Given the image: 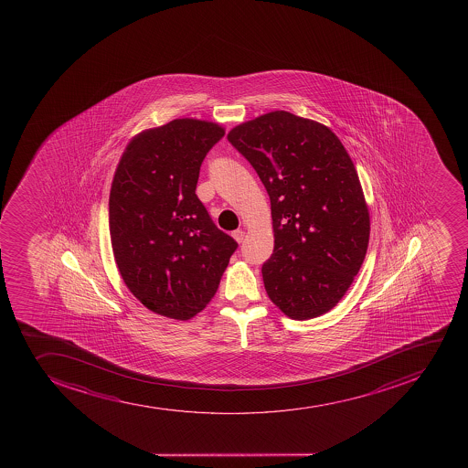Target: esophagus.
<instances>
[{"label": "esophagus", "instance_id": "1", "mask_svg": "<svg viewBox=\"0 0 468 468\" xmlns=\"http://www.w3.org/2000/svg\"><path fill=\"white\" fill-rule=\"evenodd\" d=\"M231 237L235 238V241H237L238 244H241V242L244 241V237H246V231L235 230L231 233Z\"/></svg>", "mask_w": 468, "mask_h": 468}]
</instances>
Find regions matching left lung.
Here are the masks:
<instances>
[{"label": "left lung", "instance_id": "obj_1", "mask_svg": "<svg viewBox=\"0 0 468 468\" xmlns=\"http://www.w3.org/2000/svg\"><path fill=\"white\" fill-rule=\"evenodd\" d=\"M227 139L271 203L273 255L262 265L270 299L294 320L333 310L369 244V210L346 149L328 126L288 112L244 122Z\"/></svg>", "mask_w": 468, "mask_h": 468}]
</instances>
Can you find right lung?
<instances>
[{
    "instance_id": "right-lung-1",
    "label": "right lung",
    "mask_w": 468,
    "mask_h": 468,
    "mask_svg": "<svg viewBox=\"0 0 468 468\" xmlns=\"http://www.w3.org/2000/svg\"><path fill=\"white\" fill-rule=\"evenodd\" d=\"M213 122L176 119L135 135L110 192V237L122 279L148 310L189 320L217 292L237 241L195 194L206 154L224 135Z\"/></svg>"
}]
</instances>
